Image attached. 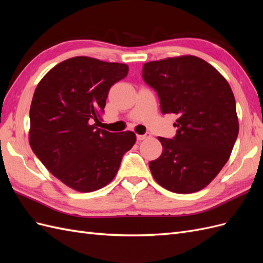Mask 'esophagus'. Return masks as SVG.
I'll use <instances>...</instances> for the list:
<instances>
[{
    "mask_svg": "<svg viewBox=\"0 0 263 263\" xmlns=\"http://www.w3.org/2000/svg\"><path fill=\"white\" fill-rule=\"evenodd\" d=\"M148 137H150V134L149 133H147L145 135H137V140L141 141V140H144V139H146Z\"/></svg>",
    "mask_w": 263,
    "mask_h": 263,
    "instance_id": "esophagus-1",
    "label": "esophagus"
}]
</instances>
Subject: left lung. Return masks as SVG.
Segmentation results:
<instances>
[{
    "mask_svg": "<svg viewBox=\"0 0 263 263\" xmlns=\"http://www.w3.org/2000/svg\"><path fill=\"white\" fill-rule=\"evenodd\" d=\"M142 78L157 91L161 112L179 117L176 137H158L162 154L149 162L154 179L174 193L201 191L228 161L239 132L230 85L191 54L146 62Z\"/></svg>",
    "mask_w": 263,
    "mask_h": 263,
    "instance_id": "8db88e82",
    "label": "left lung"
}]
</instances>
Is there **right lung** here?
Here are the masks:
<instances>
[{"mask_svg": "<svg viewBox=\"0 0 263 263\" xmlns=\"http://www.w3.org/2000/svg\"><path fill=\"white\" fill-rule=\"evenodd\" d=\"M127 73L125 63L79 55L54 66L36 87L29 145L51 174L78 192L107 185L136 142L133 132L109 133L94 124L104 114L109 89Z\"/></svg>", "mask_w": 263, "mask_h": 263, "instance_id": "add662e5", "label": "right lung"}]
</instances>
